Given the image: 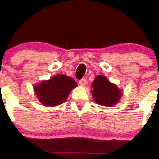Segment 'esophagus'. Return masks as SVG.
<instances>
[{"mask_svg":"<svg viewBox=\"0 0 159 159\" xmlns=\"http://www.w3.org/2000/svg\"><path fill=\"white\" fill-rule=\"evenodd\" d=\"M79 83L81 86H85L86 83H87V81H86L85 79H82L79 81Z\"/></svg>","mask_w":159,"mask_h":159,"instance_id":"1","label":"esophagus"}]
</instances>
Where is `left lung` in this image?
<instances>
[{
	"instance_id": "1",
	"label": "left lung",
	"mask_w": 159,
	"mask_h": 159,
	"mask_svg": "<svg viewBox=\"0 0 159 159\" xmlns=\"http://www.w3.org/2000/svg\"><path fill=\"white\" fill-rule=\"evenodd\" d=\"M91 91L93 98L98 104L104 106H114L120 100L122 93L116 84L109 82L105 76L99 75L92 83Z\"/></svg>"
}]
</instances>
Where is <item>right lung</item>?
<instances>
[{
	"mask_svg": "<svg viewBox=\"0 0 159 159\" xmlns=\"http://www.w3.org/2000/svg\"><path fill=\"white\" fill-rule=\"evenodd\" d=\"M77 85L74 79L57 75L34 87L35 95L44 106H55L64 103L69 93Z\"/></svg>",
	"mask_w": 159,
	"mask_h": 159,
	"instance_id": "right-lung-1",
	"label": "right lung"
}]
</instances>
